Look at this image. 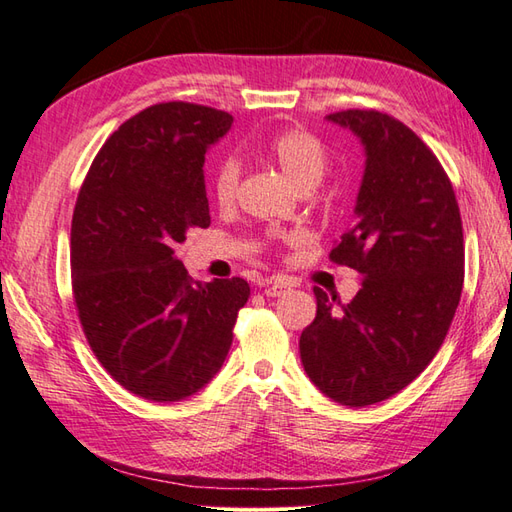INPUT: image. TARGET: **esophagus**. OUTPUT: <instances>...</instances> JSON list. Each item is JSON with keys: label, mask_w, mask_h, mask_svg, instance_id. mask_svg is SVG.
<instances>
[{"label": "esophagus", "mask_w": 512, "mask_h": 512, "mask_svg": "<svg viewBox=\"0 0 512 512\" xmlns=\"http://www.w3.org/2000/svg\"><path fill=\"white\" fill-rule=\"evenodd\" d=\"M288 290H290V286L286 284V281L273 279V281H270V286L264 288V295H266V297H281V295H286Z\"/></svg>", "instance_id": "1"}]
</instances>
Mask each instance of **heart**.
Masks as SVG:
<instances>
[{
	"label": "heart",
	"mask_w": 512,
	"mask_h": 512,
	"mask_svg": "<svg viewBox=\"0 0 512 512\" xmlns=\"http://www.w3.org/2000/svg\"><path fill=\"white\" fill-rule=\"evenodd\" d=\"M262 154L284 171V176L299 191H310L317 187L330 165L328 147L323 145V140L317 134L303 127L281 129L275 136H270L262 147ZM239 178H242V167H239L237 158L226 156L215 165L211 176V193L220 209H228V206L235 204Z\"/></svg>",
	"instance_id": "obj_1"
}]
</instances>
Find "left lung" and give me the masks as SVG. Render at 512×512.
I'll use <instances>...</instances> for the list:
<instances>
[{
  "label": "left lung",
  "mask_w": 512,
  "mask_h": 512,
  "mask_svg": "<svg viewBox=\"0 0 512 512\" xmlns=\"http://www.w3.org/2000/svg\"><path fill=\"white\" fill-rule=\"evenodd\" d=\"M328 121L352 129L367 156L356 222L330 250L363 279L339 308L314 288L299 352L325 396L367 407L405 389L444 343L464 284L462 217L447 171L405 123L376 110Z\"/></svg>",
  "instance_id": "left-lung-1"
}]
</instances>
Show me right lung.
I'll list each match as a JSON object with an SVG mask.
<instances>
[{"mask_svg":"<svg viewBox=\"0 0 512 512\" xmlns=\"http://www.w3.org/2000/svg\"><path fill=\"white\" fill-rule=\"evenodd\" d=\"M233 116L169 101L105 140L76 198L72 295L85 339L118 385L154 402L200 391L231 350L244 279L198 284L176 257L211 224L204 154Z\"/></svg>","mask_w":512,"mask_h":512,"instance_id":"obj_1","label":"right lung"}]
</instances>
